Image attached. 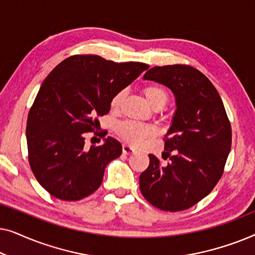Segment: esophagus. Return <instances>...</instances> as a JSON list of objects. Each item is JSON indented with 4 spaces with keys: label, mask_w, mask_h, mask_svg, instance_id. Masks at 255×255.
I'll return each mask as SVG.
<instances>
[{
    "label": "esophagus",
    "mask_w": 255,
    "mask_h": 255,
    "mask_svg": "<svg viewBox=\"0 0 255 255\" xmlns=\"http://www.w3.org/2000/svg\"><path fill=\"white\" fill-rule=\"evenodd\" d=\"M135 149L134 147H132V146L128 145V144H123V153L124 154H132V153H134Z\"/></svg>",
    "instance_id": "1"
}]
</instances>
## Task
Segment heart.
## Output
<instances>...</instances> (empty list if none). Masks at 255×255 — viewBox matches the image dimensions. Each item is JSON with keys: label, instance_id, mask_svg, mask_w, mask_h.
Masks as SVG:
<instances>
[{"label": "heart", "instance_id": "heart-1", "mask_svg": "<svg viewBox=\"0 0 255 255\" xmlns=\"http://www.w3.org/2000/svg\"><path fill=\"white\" fill-rule=\"evenodd\" d=\"M144 95L149 106L153 108H161L168 100V93L161 86H147L145 87ZM124 97V93L120 92L111 99L110 107L113 110H118L121 107L122 100ZM116 132L120 137L128 144L139 146L146 139L152 137L155 133V128L149 124L140 123L134 121H124L116 127Z\"/></svg>", "mask_w": 255, "mask_h": 255}]
</instances>
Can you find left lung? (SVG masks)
Here are the masks:
<instances>
[{
	"label": "left lung",
	"instance_id": "8db88e82",
	"mask_svg": "<svg viewBox=\"0 0 255 255\" xmlns=\"http://www.w3.org/2000/svg\"><path fill=\"white\" fill-rule=\"evenodd\" d=\"M142 78L168 87L176 110L165 135L162 158L169 162L161 165L149 154L147 169L139 176L140 191L160 210H186L210 194L222 177L231 149V124L218 92L196 68L156 66Z\"/></svg>",
	"mask_w": 255,
	"mask_h": 255
}]
</instances>
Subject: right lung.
Segmentation results:
<instances>
[{
  "label": "right lung",
  "mask_w": 255,
  "mask_h": 255,
  "mask_svg": "<svg viewBox=\"0 0 255 255\" xmlns=\"http://www.w3.org/2000/svg\"><path fill=\"white\" fill-rule=\"evenodd\" d=\"M148 67L78 54L44 80L27 116L26 141L33 175L52 196L79 201L99 189L122 145L108 137L103 145L86 148V132L96 130L97 117L109 113L111 99Z\"/></svg>",
  "instance_id": "add662e5"
}]
</instances>
